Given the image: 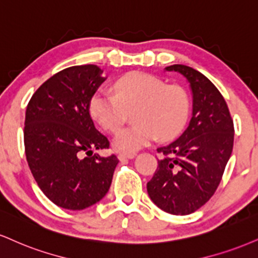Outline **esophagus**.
Wrapping results in <instances>:
<instances>
[{"label":"esophagus","instance_id":"esophagus-1","mask_svg":"<svg viewBox=\"0 0 258 258\" xmlns=\"http://www.w3.org/2000/svg\"><path fill=\"white\" fill-rule=\"evenodd\" d=\"M136 156L135 153H128V154H119L117 155V159H119L120 161L122 160H131L133 159V157Z\"/></svg>","mask_w":258,"mask_h":258}]
</instances>
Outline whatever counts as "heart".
<instances>
[{"label":"heart","mask_w":258,"mask_h":258,"mask_svg":"<svg viewBox=\"0 0 258 258\" xmlns=\"http://www.w3.org/2000/svg\"><path fill=\"white\" fill-rule=\"evenodd\" d=\"M114 95L97 90L89 102V110L102 128L115 133L125 123L127 110H133L137 123L121 130L114 138V148L135 153L155 139L178 136L187 120L190 101L187 92L176 84H166L159 77L131 72L117 79Z\"/></svg>","instance_id":"heart-1"}]
</instances>
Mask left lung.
Instances as JSON below:
<instances>
[{
  "instance_id": "8db88e82",
  "label": "left lung",
  "mask_w": 258,
  "mask_h": 258,
  "mask_svg": "<svg viewBox=\"0 0 258 258\" xmlns=\"http://www.w3.org/2000/svg\"><path fill=\"white\" fill-rule=\"evenodd\" d=\"M190 84L192 116L187 128L169 145L148 182L150 200L163 212L188 215L215 194L233 150L234 127L225 98L206 76L184 64L164 68Z\"/></svg>"
}]
</instances>
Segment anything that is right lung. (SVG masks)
Returning a JSON list of instances; mask_svg holds the SVG:
<instances>
[{
  "label": "right lung",
  "mask_w": 258,
  "mask_h": 258,
  "mask_svg": "<svg viewBox=\"0 0 258 258\" xmlns=\"http://www.w3.org/2000/svg\"><path fill=\"white\" fill-rule=\"evenodd\" d=\"M102 73L96 64L68 67L43 83L26 108L27 163L43 194L63 209L83 210L101 201L119 163L115 155H92L109 147L89 110L107 79Z\"/></svg>",
  "instance_id": "add662e5"
}]
</instances>
